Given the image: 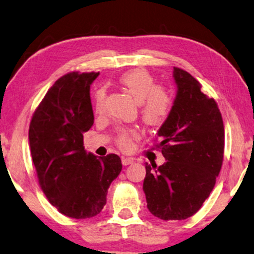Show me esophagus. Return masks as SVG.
I'll return each instance as SVG.
<instances>
[{
    "label": "esophagus",
    "mask_w": 254,
    "mask_h": 254,
    "mask_svg": "<svg viewBox=\"0 0 254 254\" xmlns=\"http://www.w3.org/2000/svg\"><path fill=\"white\" fill-rule=\"evenodd\" d=\"M134 160L131 159V158H122V163L123 166H128V164L133 163Z\"/></svg>",
    "instance_id": "esophagus-1"
}]
</instances>
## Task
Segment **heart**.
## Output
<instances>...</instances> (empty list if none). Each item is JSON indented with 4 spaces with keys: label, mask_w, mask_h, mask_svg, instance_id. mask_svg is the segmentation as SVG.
Returning a JSON list of instances; mask_svg holds the SVG:
<instances>
[{
    "label": "heart",
    "mask_w": 254,
    "mask_h": 254,
    "mask_svg": "<svg viewBox=\"0 0 254 254\" xmlns=\"http://www.w3.org/2000/svg\"><path fill=\"white\" fill-rule=\"evenodd\" d=\"M119 83L124 90L130 93L140 107V115L149 127H161L166 122L173 108V96L162 86H156L154 77L141 67L128 70L119 78ZM106 92L100 88L94 94L95 113L105 109ZM138 138V132L130 128H121L116 142L120 148L130 151L133 140Z\"/></svg>",
    "instance_id": "b5f03b06"
}]
</instances>
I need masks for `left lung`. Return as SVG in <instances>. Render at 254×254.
<instances>
[{"mask_svg":"<svg viewBox=\"0 0 254 254\" xmlns=\"http://www.w3.org/2000/svg\"><path fill=\"white\" fill-rule=\"evenodd\" d=\"M177 95L168 120L158 132L166 159L146 163L142 190L147 208L159 219L185 220L209 197L222 167L224 127L217 103L201 92L199 81L174 67Z\"/></svg>","mask_w":254,"mask_h":254,"instance_id":"obj_1","label":"left lung"}]
</instances>
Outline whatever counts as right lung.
I'll return each instance as SVG.
<instances>
[{
	"label": "right lung",
	"mask_w": 254,
	"mask_h": 254,
	"mask_svg": "<svg viewBox=\"0 0 254 254\" xmlns=\"http://www.w3.org/2000/svg\"><path fill=\"white\" fill-rule=\"evenodd\" d=\"M98 76L72 71L59 78L35 109L28 130L39 184L49 202L72 219L98 215L122 170L119 155L96 158L84 147L83 133L94 123L90 87Z\"/></svg>",
	"instance_id": "add662e5"
}]
</instances>
